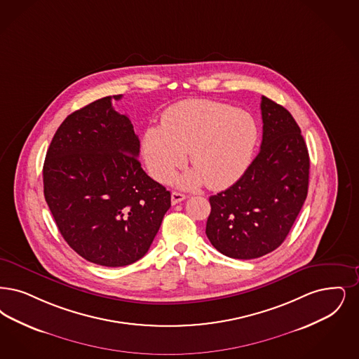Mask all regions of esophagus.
<instances>
[{"label":"esophagus","instance_id":"esophagus-1","mask_svg":"<svg viewBox=\"0 0 359 359\" xmlns=\"http://www.w3.org/2000/svg\"><path fill=\"white\" fill-rule=\"evenodd\" d=\"M186 198L187 196L184 194H180V192L173 191L172 195H171V201H172V204H177V203L184 201Z\"/></svg>","mask_w":359,"mask_h":359}]
</instances>
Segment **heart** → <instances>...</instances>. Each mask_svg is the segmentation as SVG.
<instances>
[{"label": "heart", "mask_w": 359, "mask_h": 359, "mask_svg": "<svg viewBox=\"0 0 359 359\" xmlns=\"http://www.w3.org/2000/svg\"><path fill=\"white\" fill-rule=\"evenodd\" d=\"M257 121L248 112L211 100H187L168 108L161 127L144 133L142 151L148 172L167 182L186 161L194 170L180 179L183 186L224 188L248 168L258 143Z\"/></svg>", "instance_id": "heart-1"}]
</instances>
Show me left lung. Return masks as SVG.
Here are the masks:
<instances>
[{
	"label": "left lung",
	"mask_w": 359,
	"mask_h": 359,
	"mask_svg": "<svg viewBox=\"0 0 359 359\" xmlns=\"http://www.w3.org/2000/svg\"><path fill=\"white\" fill-rule=\"evenodd\" d=\"M263 139L258 156L230 188L210 198L205 233L219 252L260 258L286 239L309 189V151L294 117L262 97Z\"/></svg>",
	"instance_id": "1"
}]
</instances>
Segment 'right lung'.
<instances>
[{
  "mask_svg": "<svg viewBox=\"0 0 359 359\" xmlns=\"http://www.w3.org/2000/svg\"><path fill=\"white\" fill-rule=\"evenodd\" d=\"M107 96L68 116L43 163V196L65 242L105 267L143 258L171 207V194L144 172L128 116Z\"/></svg>",
  "mask_w": 359,
  "mask_h": 359,
  "instance_id": "right-lung-1",
  "label": "right lung"
}]
</instances>
